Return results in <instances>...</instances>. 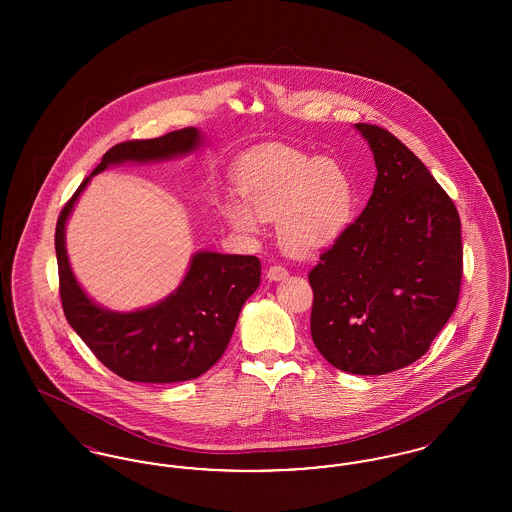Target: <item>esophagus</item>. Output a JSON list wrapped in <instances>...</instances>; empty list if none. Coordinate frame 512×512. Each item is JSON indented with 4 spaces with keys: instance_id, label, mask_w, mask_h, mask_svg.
Returning <instances> with one entry per match:
<instances>
[{
    "instance_id": "34e87169",
    "label": "esophagus",
    "mask_w": 512,
    "mask_h": 512,
    "mask_svg": "<svg viewBox=\"0 0 512 512\" xmlns=\"http://www.w3.org/2000/svg\"><path fill=\"white\" fill-rule=\"evenodd\" d=\"M288 276V268L282 267V265H270L267 268V278L272 282H278V280H284Z\"/></svg>"
}]
</instances>
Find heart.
I'll use <instances>...</instances> for the list:
<instances>
[{
	"label": "heart",
	"mask_w": 512,
	"mask_h": 512,
	"mask_svg": "<svg viewBox=\"0 0 512 512\" xmlns=\"http://www.w3.org/2000/svg\"><path fill=\"white\" fill-rule=\"evenodd\" d=\"M242 203H228L226 217L247 234L259 219H276L282 245L295 255H313L349 228L357 190L347 169L290 147H263L247 155L238 172Z\"/></svg>",
	"instance_id": "b5f03b06"
}]
</instances>
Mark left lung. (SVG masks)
<instances>
[{
	"label": "left lung",
	"mask_w": 512,
	"mask_h": 512,
	"mask_svg": "<svg viewBox=\"0 0 512 512\" xmlns=\"http://www.w3.org/2000/svg\"><path fill=\"white\" fill-rule=\"evenodd\" d=\"M374 153L365 211L309 272L311 336L330 365L386 374L420 359L453 315L463 276L455 203L409 147L357 122Z\"/></svg>",
	"instance_id": "1"
}]
</instances>
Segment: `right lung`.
Here are the masks:
<instances>
[{
	"label": "right lung",
	"instance_id": "right-lung-1",
	"mask_svg": "<svg viewBox=\"0 0 512 512\" xmlns=\"http://www.w3.org/2000/svg\"><path fill=\"white\" fill-rule=\"evenodd\" d=\"M199 146V130L188 126L161 138L111 147L57 219L55 253L65 317L99 361L128 382H184L215 365L232 338L247 297L259 288L261 261L253 255L197 251L176 292L142 311L115 313L96 305L76 282L65 247V222L92 176L109 165L171 159Z\"/></svg>",
	"mask_w": 512,
	"mask_h": 512
}]
</instances>
